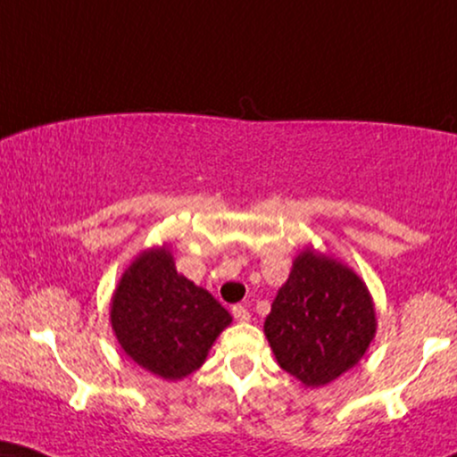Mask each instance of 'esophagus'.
I'll use <instances>...</instances> for the list:
<instances>
[{
    "mask_svg": "<svg viewBox=\"0 0 457 457\" xmlns=\"http://www.w3.org/2000/svg\"><path fill=\"white\" fill-rule=\"evenodd\" d=\"M232 314H234V319L238 320V322H248V320H251V312H248L245 305H234Z\"/></svg>",
    "mask_w": 457,
    "mask_h": 457,
    "instance_id": "esophagus-1",
    "label": "esophagus"
}]
</instances>
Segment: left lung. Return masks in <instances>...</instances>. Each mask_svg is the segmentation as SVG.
<instances>
[{
    "instance_id": "obj_1",
    "label": "left lung",
    "mask_w": 457,
    "mask_h": 457,
    "mask_svg": "<svg viewBox=\"0 0 457 457\" xmlns=\"http://www.w3.org/2000/svg\"><path fill=\"white\" fill-rule=\"evenodd\" d=\"M378 331L375 303L354 270L308 245L265 316L263 333L278 365L305 388L354 369Z\"/></svg>"
}]
</instances>
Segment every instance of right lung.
<instances>
[{
  "instance_id": "add662e5",
  "label": "right lung",
  "mask_w": 457,
  "mask_h": 457,
  "mask_svg": "<svg viewBox=\"0 0 457 457\" xmlns=\"http://www.w3.org/2000/svg\"><path fill=\"white\" fill-rule=\"evenodd\" d=\"M109 322L132 362L177 382L204 365L232 314L206 288L179 274L164 242L138 253L120 276Z\"/></svg>"
}]
</instances>
